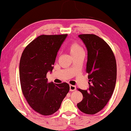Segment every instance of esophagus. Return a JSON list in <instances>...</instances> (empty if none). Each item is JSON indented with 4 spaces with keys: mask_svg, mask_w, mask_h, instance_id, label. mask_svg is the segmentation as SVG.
Segmentation results:
<instances>
[{
    "mask_svg": "<svg viewBox=\"0 0 131 131\" xmlns=\"http://www.w3.org/2000/svg\"><path fill=\"white\" fill-rule=\"evenodd\" d=\"M70 91H75L76 89V87L75 85H70Z\"/></svg>",
    "mask_w": 131,
    "mask_h": 131,
    "instance_id": "1",
    "label": "esophagus"
}]
</instances>
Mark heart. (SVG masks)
I'll return each instance as SVG.
<instances>
[{
    "mask_svg": "<svg viewBox=\"0 0 131 131\" xmlns=\"http://www.w3.org/2000/svg\"><path fill=\"white\" fill-rule=\"evenodd\" d=\"M68 50L72 57L82 54V53H84V49L81 47V45L75 42L70 43L69 46H68Z\"/></svg>",
    "mask_w": 131,
    "mask_h": 131,
    "instance_id": "obj_1",
    "label": "heart"
}]
</instances>
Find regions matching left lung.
Instances as JSON below:
<instances>
[{
    "label": "left lung",
    "mask_w": 131,
    "mask_h": 131,
    "mask_svg": "<svg viewBox=\"0 0 131 131\" xmlns=\"http://www.w3.org/2000/svg\"><path fill=\"white\" fill-rule=\"evenodd\" d=\"M88 50L86 72L89 88L78 89L83 95L77 104L79 110L87 114H94L102 110L111 99L117 78L116 60L109 45L94 34H81Z\"/></svg>",
    "instance_id": "1"
}]
</instances>
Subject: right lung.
I'll return each instance as SVG.
<instances>
[{
  "mask_svg": "<svg viewBox=\"0 0 131 131\" xmlns=\"http://www.w3.org/2000/svg\"><path fill=\"white\" fill-rule=\"evenodd\" d=\"M67 34L41 35L24 50L19 64V76L24 96L38 113L49 116L59 110L69 91L66 82H48L46 77Z\"/></svg>",
  "mask_w": 131,
  "mask_h": 131,
  "instance_id": "obj_1",
  "label": "right lung"
}]
</instances>
